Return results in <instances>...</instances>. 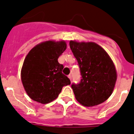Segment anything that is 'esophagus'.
Instances as JSON below:
<instances>
[{
  "label": "esophagus",
  "instance_id": "obj_1",
  "mask_svg": "<svg viewBox=\"0 0 134 134\" xmlns=\"http://www.w3.org/2000/svg\"><path fill=\"white\" fill-rule=\"evenodd\" d=\"M68 78L70 79V81H71V79H72V78H71V75H68Z\"/></svg>",
  "mask_w": 134,
  "mask_h": 134
}]
</instances>
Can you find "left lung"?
I'll list each match as a JSON object with an SVG mask.
<instances>
[{
	"mask_svg": "<svg viewBox=\"0 0 134 134\" xmlns=\"http://www.w3.org/2000/svg\"><path fill=\"white\" fill-rule=\"evenodd\" d=\"M70 47L77 59L81 78L71 88L81 105H99L111 95L116 81L113 62L106 51L94 42L70 41Z\"/></svg>",
	"mask_w": 134,
	"mask_h": 134,
	"instance_id": "obj_1",
	"label": "left lung"
}]
</instances>
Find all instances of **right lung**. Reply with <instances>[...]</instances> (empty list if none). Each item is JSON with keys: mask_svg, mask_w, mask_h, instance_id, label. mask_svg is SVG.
<instances>
[{"mask_svg": "<svg viewBox=\"0 0 134 134\" xmlns=\"http://www.w3.org/2000/svg\"><path fill=\"white\" fill-rule=\"evenodd\" d=\"M66 49L64 41H46L33 47L24 60L21 71L23 85L34 101L46 104L59 96L64 86L70 85L62 73L58 59Z\"/></svg>", "mask_w": 134, "mask_h": 134, "instance_id": "add662e5", "label": "right lung"}]
</instances>
